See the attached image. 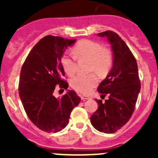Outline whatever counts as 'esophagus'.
Listing matches in <instances>:
<instances>
[{
	"label": "esophagus",
	"mask_w": 158,
	"mask_h": 158,
	"mask_svg": "<svg viewBox=\"0 0 158 158\" xmlns=\"http://www.w3.org/2000/svg\"><path fill=\"white\" fill-rule=\"evenodd\" d=\"M91 97L88 96V95H81V99L83 100V101H85V100H88V99H90Z\"/></svg>",
	"instance_id": "obj_1"
}]
</instances>
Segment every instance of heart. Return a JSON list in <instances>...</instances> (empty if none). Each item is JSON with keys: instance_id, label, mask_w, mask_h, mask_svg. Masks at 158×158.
I'll return each mask as SVG.
<instances>
[{"instance_id": "heart-1", "label": "heart", "mask_w": 158, "mask_h": 158, "mask_svg": "<svg viewBox=\"0 0 158 158\" xmlns=\"http://www.w3.org/2000/svg\"><path fill=\"white\" fill-rule=\"evenodd\" d=\"M81 58L91 60V67L101 74L107 73L112 63L111 52L95 41L82 40L73 47V52H65L61 58V64L66 73L72 76L77 71L76 60ZM98 77L95 73L79 74L71 80V86L78 92L87 94L97 85Z\"/></svg>"}]
</instances>
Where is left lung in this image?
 Listing matches in <instances>:
<instances>
[{"instance_id": "8db88e82", "label": "left lung", "mask_w": 158, "mask_h": 158, "mask_svg": "<svg viewBox=\"0 0 158 158\" xmlns=\"http://www.w3.org/2000/svg\"><path fill=\"white\" fill-rule=\"evenodd\" d=\"M111 45L112 67L99 84L98 92L109 99L96 100L98 109L90 117L92 126L100 132L112 134L123 127L131 117L141 90L138 64L125 41L114 32L98 33ZM101 95V96H102Z\"/></svg>"}]
</instances>
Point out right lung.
<instances>
[{"instance_id": "obj_1", "label": "right lung", "mask_w": 158, "mask_h": 158, "mask_svg": "<svg viewBox=\"0 0 158 158\" xmlns=\"http://www.w3.org/2000/svg\"><path fill=\"white\" fill-rule=\"evenodd\" d=\"M76 40L46 36L31 49L21 68L19 95L30 120L37 128L47 132H58L69 123L72 110L81 98L73 90L61 98L52 93L56 85L67 89L61 58L68 47Z\"/></svg>"}]
</instances>
